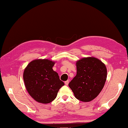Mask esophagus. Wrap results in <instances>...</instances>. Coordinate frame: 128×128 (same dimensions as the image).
Returning a JSON list of instances; mask_svg holds the SVG:
<instances>
[{
    "label": "esophagus",
    "instance_id": "1",
    "mask_svg": "<svg viewBox=\"0 0 128 128\" xmlns=\"http://www.w3.org/2000/svg\"><path fill=\"white\" fill-rule=\"evenodd\" d=\"M68 83H69V81H68V80L64 82V84H65V85H68Z\"/></svg>",
    "mask_w": 128,
    "mask_h": 128
}]
</instances>
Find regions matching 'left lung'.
<instances>
[{"label": "left lung", "mask_w": 128, "mask_h": 128, "mask_svg": "<svg viewBox=\"0 0 128 128\" xmlns=\"http://www.w3.org/2000/svg\"><path fill=\"white\" fill-rule=\"evenodd\" d=\"M76 68V75L68 86L77 99L89 102L97 97L104 86L106 67L100 60L89 57L77 61Z\"/></svg>", "instance_id": "left-lung-1"}]
</instances>
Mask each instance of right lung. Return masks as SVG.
<instances>
[{
	"mask_svg": "<svg viewBox=\"0 0 128 128\" xmlns=\"http://www.w3.org/2000/svg\"><path fill=\"white\" fill-rule=\"evenodd\" d=\"M55 62L47 59L31 61L23 72L26 88L31 97L38 102L48 104L56 98L64 84L52 67Z\"/></svg>",
	"mask_w": 128,
	"mask_h": 128,
	"instance_id": "add662e5",
	"label": "right lung"
}]
</instances>
